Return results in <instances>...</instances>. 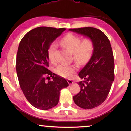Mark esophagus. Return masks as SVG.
Masks as SVG:
<instances>
[{"label":"esophagus","instance_id":"obj_1","mask_svg":"<svg viewBox=\"0 0 131 131\" xmlns=\"http://www.w3.org/2000/svg\"><path fill=\"white\" fill-rule=\"evenodd\" d=\"M68 83L69 84V85H71L72 84H73V80H71V79H68Z\"/></svg>","mask_w":131,"mask_h":131}]
</instances>
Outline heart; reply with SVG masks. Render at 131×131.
I'll return each instance as SVG.
<instances>
[{"label": "heart", "instance_id": "heart-1", "mask_svg": "<svg viewBox=\"0 0 131 131\" xmlns=\"http://www.w3.org/2000/svg\"><path fill=\"white\" fill-rule=\"evenodd\" d=\"M60 44L73 54L74 59L79 65H84L90 60L94 50L93 41L90 38H85L81 41L80 38L73 34H68L60 41ZM57 46L51 44L48 49V57L51 61L54 60V52ZM76 71L74 66L60 65L56 69V73L63 78H70Z\"/></svg>", "mask_w": 131, "mask_h": 131}]
</instances>
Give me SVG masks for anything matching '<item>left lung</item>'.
<instances>
[{
  "instance_id": "obj_1",
  "label": "left lung",
  "mask_w": 131,
  "mask_h": 131,
  "mask_svg": "<svg viewBox=\"0 0 131 131\" xmlns=\"http://www.w3.org/2000/svg\"><path fill=\"white\" fill-rule=\"evenodd\" d=\"M69 30L90 38L93 42L92 55L78 74L84 79L78 83L80 91L73 97L79 107L91 109L105 101L114 79L112 48L107 36L99 29L86 27Z\"/></svg>"
}]
</instances>
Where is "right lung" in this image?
<instances>
[{
    "instance_id": "obj_1",
    "label": "right lung",
    "mask_w": 131,
    "mask_h": 131,
    "mask_svg": "<svg viewBox=\"0 0 131 131\" xmlns=\"http://www.w3.org/2000/svg\"><path fill=\"white\" fill-rule=\"evenodd\" d=\"M65 30L38 27L25 35L19 43L16 58L19 85L27 101L39 109L56 106L60 91L69 85L65 79L48 69L49 47Z\"/></svg>"
}]
</instances>
